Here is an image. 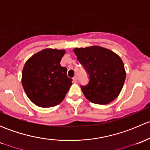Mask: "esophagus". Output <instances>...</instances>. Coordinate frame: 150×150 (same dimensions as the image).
Masks as SVG:
<instances>
[{
  "label": "esophagus",
  "instance_id": "34e87169",
  "mask_svg": "<svg viewBox=\"0 0 150 150\" xmlns=\"http://www.w3.org/2000/svg\"><path fill=\"white\" fill-rule=\"evenodd\" d=\"M77 82H78V78H77V76H75L73 78V83H76Z\"/></svg>",
  "mask_w": 150,
  "mask_h": 150
}]
</instances>
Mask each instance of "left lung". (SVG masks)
Here are the masks:
<instances>
[{"instance_id": "obj_1", "label": "left lung", "mask_w": 150, "mask_h": 150, "mask_svg": "<svg viewBox=\"0 0 150 150\" xmlns=\"http://www.w3.org/2000/svg\"><path fill=\"white\" fill-rule=\"evenodd\" d=\"M73 51L89 75L88 84L81 86L86 99L98 104L115 100L126 76L121 58L111 50L98 46L75 48Z\"/></svg>"}]
</instances>
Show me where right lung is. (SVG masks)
Here are the masks:
<instances>
[{
    "instance_id": "add662e5",
    "label": "right lung",
    "mask_w": 150,
    "mask_h": 150,
    "mask_svg": "<svg viewBox=\"0 0 150 150\" xmlns=\"http://www.w3.org/2000/svg\"><path fill=\"white\" fill-rule=\"evenodd\" d=\"M65 50L46 48L32 56L22 73V83L33 103L48 108L60 104L72 86L66 67L60 64Z\"/></svg>"
}]
</instances>
